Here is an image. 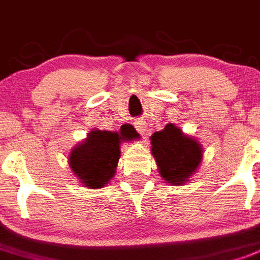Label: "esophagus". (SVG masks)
<instances>
[{
  "label": "esophagus",
  "mask_w": 260,
  "mask_h": 260,
  "mask_svg": "<svg viewBox=\"0 0 260 260\" xmlns=\"http://www.w3.org/2000/svg\"><path fill=\"white\" fill-rule=\"evenodd\" d=\"M133 124H135L136 129L139 131V133H141V135H145V132H146L147 124H146V121H145L144 119H139V120H136Z\"/></svg>",
  "instance_id": "34e87169"
}]
</instances>
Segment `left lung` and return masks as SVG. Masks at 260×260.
<instances>
[{"instance_id":"8db88e82","label":"left lung","mask_w":260,"mask_h":260,"mask_svg":"<svg viewBox=\"0 0 260 260\" xmlns=\"http://www.w3.org/2000/svg\"><path fill=\"white\" fill-rule=\"evenodd\" d=\"M151 153L160 176L172 185H181L198 168L202 159L201 144L185 136L174 124H167L151 136Z\"/></svg>"}]
</instances>
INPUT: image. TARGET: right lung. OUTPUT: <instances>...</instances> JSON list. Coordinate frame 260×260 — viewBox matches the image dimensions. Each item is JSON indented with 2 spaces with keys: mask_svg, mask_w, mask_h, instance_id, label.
I'll return each mask as SVG.
<instances>
[{
  "mask_svg": "<svg viewBox=\"0 0 260 260\" xmlns=\"http://www.w3.org/2000/svg\"><path fill=\"white\" fill-rule=\"evenodd\" d=\"M136 137L133 131H92L85 141L70 154V167L80 177L84 185L92 189L102 188L115 175L120 156V140Z\"/></svg>",
  "mask_w": 260,
  "mask_h": 260,
  "instance_id": "obj_1",
  "label": "right lung"
}]
</instances>
